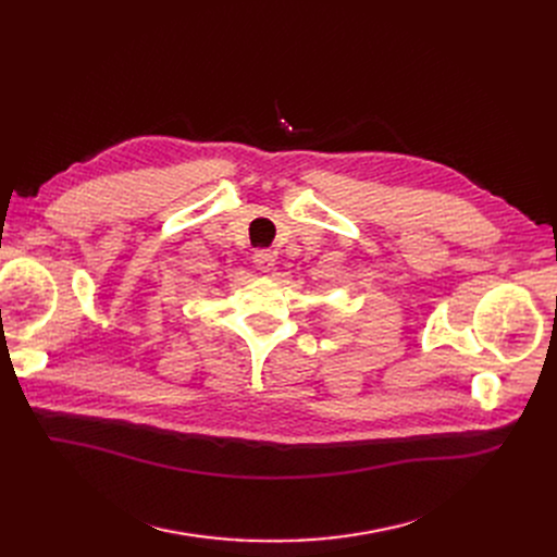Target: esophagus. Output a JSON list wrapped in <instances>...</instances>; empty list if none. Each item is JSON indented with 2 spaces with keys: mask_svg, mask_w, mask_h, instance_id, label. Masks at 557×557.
I'll use <instances>...</instances> for the list:
<instances>
[{
  "mask_svg": "<svg viewBox=\"0 0 557 557\" xmlns=\"http://www.w3.org/2000/svg\"><path fill=\"white\" fill-rule=\"evenodd\" d=\"M252 259H255L257 271H261V273H271L275 269V257L269 250H257Z\"/></svg>",
  "mask_w": 557,
  "mask_h": 557,
  "instance_id": "esophagus-1",
  "label": "esophagus"
}]
</instances>
